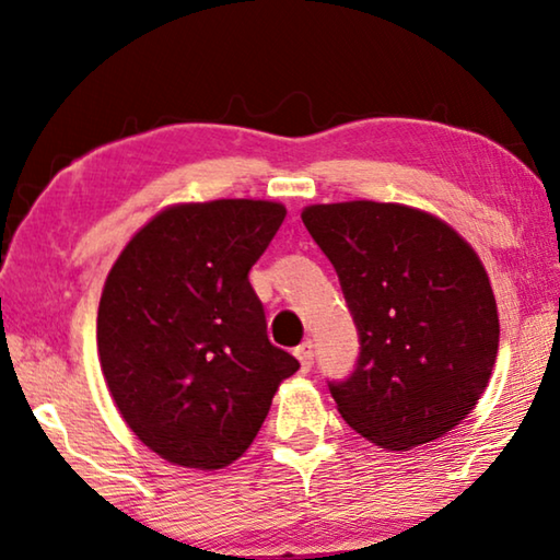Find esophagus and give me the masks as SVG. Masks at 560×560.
<instances>
[{
  "mask_svg": "<svg viewBox=\"0 0 560 560\" xmlns=\"http://www.w3.org/2000/svg\"><path fill=\"white\" fill-rule=\"evenodd\" d=\"M295 358L300 360V368H303V373H307L310 368L315 363V352H313V342L305 340L303 346L295 348Z\"/></svg>",
  "mask_w": 560,
  "mask_h": 560,
  "instance_id": "obj_1",
  "label": "esophagus"
}]
</instances>
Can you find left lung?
I'll return each mask as SVG.
<instances>
[{"label": "left lung", "mask_w": 560, "mask_h": 560, "mask_svg": "<svg viewBox=\"0 0 560 560\" xmlns=\"http://www.w3.org/2000/svg\"><path fill=\"white\" fill-rule=\"evenodd\" d=\"M303 222L338 272L358 363L330 381L340 416L388 451H410L460 423L498 355L486 268L458 232L393 202H335Z\"/></svg>", "instance_id": "obj_1"}]
</instances>
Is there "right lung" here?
Returning <instances> with one entry per match:
<instances>
[{"mask_svg": "<svg viewBox=\"0 0 560 560\" xmlns=\"http://www.w3.org/2000/svg\"><path fill=\"white\" fill-rule=\"evenodd\" d=\"M285 220L265 200L175 205L112 265L97 313L107 388L162 458L218 470L255 441L300 363L268 340L250 270Z\"/></svg>", "mask_w": 560, "mask_h": 560, "instance_id": "right-lung-1", "label": "right lung"}]
</instances>
